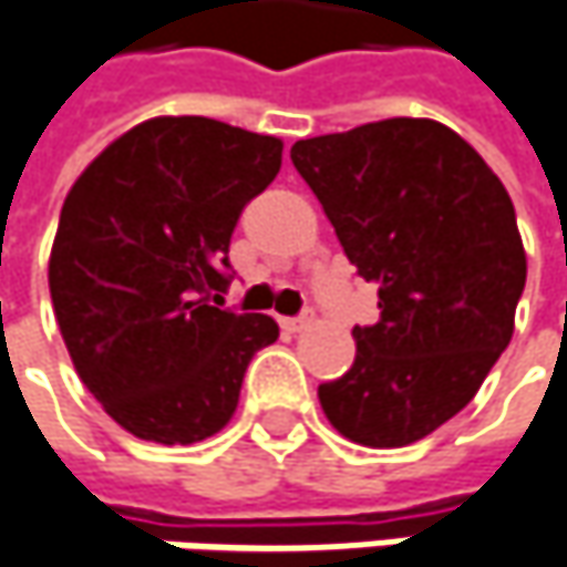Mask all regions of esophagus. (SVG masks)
Instances as JSON below:
<instances>
[{"label": "esophagus", "instance_id": "1", "mask_svg": "<svg viewBox=\"0 0 567 567\" xmlns=\"http://www.w3.org/2000/svg\"><path fill=\"white\" fill-rule=\"evenodd\" d=\"M311 320H315L311 315H301V317H282L279 323H282V330H288V333H301L305 327H311Z\"/></svg>", "mask_w": 567, "mask_h": 567}]
</instances>
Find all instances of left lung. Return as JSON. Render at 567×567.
I'll return each instance as SVG.
<instances>
[{
  "instance_id": "left-lung-1",
  "label": "left lung",
  "mask_w": 567,
  "mask_h": 567,
  "mask_svg": "<svg viewBox=\"0 0 567 567\" xmlns=\"http://www.w3.org/2000/svg\"><path fill=\"white\" fill-rule=\"evenodd\" d=\"M311 185L382 317L352 327V369L317 388L337 433L398 450L455 416L514 337L526 252L514 202L478 151L433 117L298 141Z\"/></svg>"
}]
</instances>
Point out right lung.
I'll return each mask as SVG.
<instances>
[{
  "mask_svg": "<svg viewBox=\"0 0 567 567\" xmlns=\"http://www.w3.org/2000/svg\"><path fill=\"white\" fill-rule=\"evenodd\" d=\"M279 166V137L163 115L124 131L70 188L48 266L53 315L76 375L131 436H215L256 350L279 340L272 317L215 308L237 217Z\"/></svg>",
  "mask_w": 567,
  "mask_h": 567,
  "instance_id": "add662e5",
  "label": "right lung"
}]
</instances>
